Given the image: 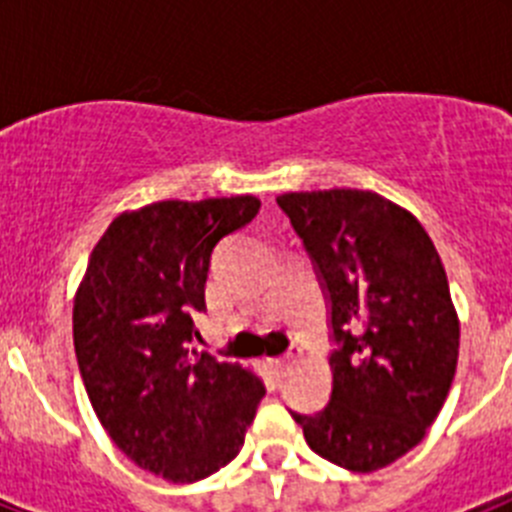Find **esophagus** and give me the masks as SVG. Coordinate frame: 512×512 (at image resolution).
<instances>
[{"mask_svg":"<svg viewBox=\"0 0 512 512\" xmlns=\"http://www.w3.org/2000/svg\"><path fill=\"white\" fill-rule=\"evenodd\" d=\"M300 356H302L300 348H289L287 354L271 361V366H274V372H277V377H287V372H289V369H292V366H295V361L300 359Z\"/></svg>","mask_w":512,"mask_h":512,"instance_id":"34e87169","label":"esophagus"}]
</instances>
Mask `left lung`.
Segmentation results:
<instances>
[{"mask_svg": "<svg viewBox=\"0 0 512 512\" xmlns=\"http://www.w3.org/2000/svg\"><path fill=\"white\" fill-rule=\"evenodd\" d=\"M328 300L333 390L292 418L315 454L377 472L408 454L441 413L459 359L449 279L423 225L364 189L277 197Z\"/></svg>", "mask_w": 512, "mask_h": 512, "instance_id": "obj_1", "label": "left lung"}]
</instances>
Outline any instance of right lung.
<instances>
[{
	"label": "right lung",
	"mask_w": 512,
	"mask_h": 512,
	"mask_svg": "<svg viewBox=\"0 0 512 512\" xmlns=\"http://www.w3.org/2000/svg\"><path fill=\"white\" fill-rule=\"evenodd\" d=\"M259 207L241 194L125 212L76 292L74 348L94 413L122 454L169 482L230 464L266 395L241 364L189 351L212 253Z\"/></svg>",
	"instance_id": "1"
}]
</instances>
